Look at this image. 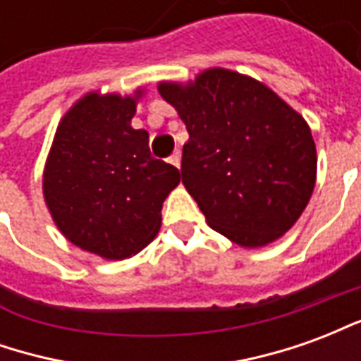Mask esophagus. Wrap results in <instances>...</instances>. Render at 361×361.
<instances>
[{
  "label": "esophagus",
  "mask_w": 361,
  "mask_h": 361,
  "mask_svg": "<svg viewBox=\"0 0 361 361\" xmlns=\"http://www.w3.org/2000/svg\"><path fill=\"white\" fill-rule=\"evenodd\" d=\"M170 162H172L176 168H180V166H181V152H180V150H176L172 157H170Z\"/></svg>",
  "instance_id": "esophagus-1"
}]
</instances>
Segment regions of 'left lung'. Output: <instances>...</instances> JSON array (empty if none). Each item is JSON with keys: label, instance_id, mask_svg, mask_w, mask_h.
Here are the masks:
<instances>
[{"label": "left lung", "instance_id": "left-lung-1", "mask_svg": "<svg viewBox=\"0 0 361 361\" xmlns=\"http://www.w3.org/2000/svg\"><path fill=\"white\" fill-rule=\"evenodd\" d=\"M158 90L188 127L181 181L209 226L243 247L294 226L317 173L305 119L265 85L219 67Z\"/></svg>", "mask_w": 361, "mask_h": 361}]
</instances>
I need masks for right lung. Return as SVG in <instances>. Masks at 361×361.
I'll return each mask as SVG.
<instances>
[{
	"instance_id": "obj_1",
	"label": "right lung",
	"mask_w": 361,
	"mask_h": 361,
	"mask_svg": "<svg viewBox=\"0 0 361 361\" xmlns=\"http://www.w3.org/2000/svg\"><path fill=\"white\" fill-rule=\"evenodd\" d=\"M135 98L90 92L61 119L44 170V199L61 234L106 259H126L158 234L180 170L150 157L133 129Z\"/></svg>"
}]
</instances>
